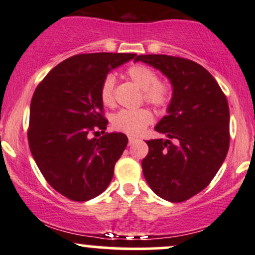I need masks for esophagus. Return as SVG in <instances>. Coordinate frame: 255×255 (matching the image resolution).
Instances as JSON below:
<instances>
[{
    "instance_id": "esophagus-1",
    "label": "esophagus",
    "mask_w": 255,
    "mask_h": 255,
    "mask_svg": "<svg viewBox=\"0 0 255 255\" xmlns=\"http://www.w3.org/2000/svg\"><path fill=\"white\" fill-rule=\"evenodd\" d=\"M137 141L136 137H132V136H128V144H132V143H135Z\"/></svg>"
}]
</instances>
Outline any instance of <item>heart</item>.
Here are the masks:
<instances>
[{"mask_svg":"<svg viewBox=\"0 0 255 255\" xmlns=\"http://www.w3.org/2000/svg\"><path fill=\"white\" fill-rule=\"evenodd\" d=\"M127 76L139 89L143 90V100L155 110H165L171 102V88L167 83L160 81L158 73L148 66L137 64L127 70ZM116 79L112 74H107L100 85V99L107 107L116 105L114 96ZM153 114L147 108L138 110H122L113 117L112 124L116 130L128 133L138 135L150 123Z\"/></svg>","mask_w":255,"mask_h":255,"instance_id":"b5f03b06","label":"heart"}]
</instances>
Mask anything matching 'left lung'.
Returning a JSON list of instances; mask_svg holds the SVG:
<instances>
[{"label":"left lung","mask_w":255,"mask_h":255,"mask_svg":"<svg viewBox=\"0 0 255 255\" xmlns=\"http://www.w3.org/2000/svg\"><path fill=\"white\" fill-rule=\"evenodd\" d=\"M170 79L173 95L155 130L167 139L147 141L144 178L161 199L183 202L204 190L225 160L230 144L227 96L213 76L189 59L138 55Z\"/></svg>","instance_id":"left-lung-1"}]
</instances>
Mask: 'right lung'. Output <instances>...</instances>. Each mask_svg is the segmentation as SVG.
I'll return each instance as SVG.
<instances>
[{
    "mask_svg": "<svg viewBox=\"0 0 255 255\" xmlns=\"http://www.w3.org/2000/svg\"><path fill=\"white\" fill-rule=\"evenodd\" d=\"M135 56H71L56 65L33 93L27 128L30 150L45 181L72 201L94 199L112 181L128 137L113 132L90 138V133H97L96 128L106 130L108 123L100 99L102 79Z\"/></svg>",
    "mask_w": 255,
    "mask_h": 255,
    "instance_id": "obj_1",
    "label": "right lung"
}]
</instances>
